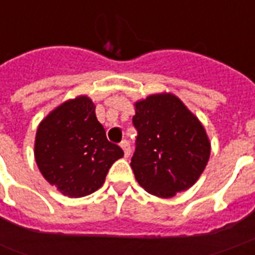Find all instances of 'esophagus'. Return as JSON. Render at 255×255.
<instances>
[{"instance_id": "34e87169", "label": "esophagus", "mask_w": 255, "mask_h": 255, "mask_svg": "<svg viewBox=\"0 0 255 255\" xmlns=\"http://www.w3.org/2000/svg\"><path fill=\"white\" fill-rule=\"evenodd\" d=\"M120 146H122V149L124 150V155H126V157H129V154H131V146H129V142H128V140H123L122 143H120Z\"/></svg>"}]
</instances>
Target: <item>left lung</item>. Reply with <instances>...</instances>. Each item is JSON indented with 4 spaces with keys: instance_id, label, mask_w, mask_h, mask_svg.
Instances as JSON below:
<instances>
[{
    "instance_id": "1",
    "label": "left lung",
    "mask_w": 255,
    "mask_h": 255,
    "mask_svg": "<svg viewBox=\"0 0 255 255\" xmlns=\"http://www.w3.org/2000/svg\"><path fill=\"white\" fill-rule=\"evenodd\" d=\"M135 108L132 124L138 135L131 158L135 179L161 198L191 187L210 155L202 124L172 94L150 95Z\"/></svg>"
}]
</instances>
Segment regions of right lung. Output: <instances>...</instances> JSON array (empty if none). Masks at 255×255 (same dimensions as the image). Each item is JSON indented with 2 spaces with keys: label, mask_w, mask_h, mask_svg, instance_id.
<instances>
[{
  "label": "right lung",
  "mask_w": 255,
  "mask_h": 255,
  "mask_svg": "<svg viewBox=\"0 0 255 255\" xmlns=\"http://www.w3.org/2000/svg\"><path fill=\"white\" fill-rule=\"evenodd\" d=\"M123 155L122 147L108 140L87 97L58 106L36 131L38 168L47 182L68 197L97 191L112 164Z\"/></svg>",
  "instance_id": "add662e5"
}]
</instances>
